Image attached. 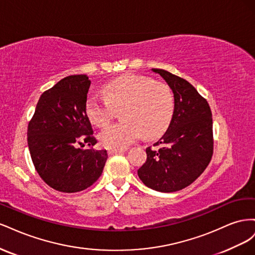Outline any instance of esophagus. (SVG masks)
Returning a JSON list of instances; mask_svg holds the SVG:
<instances>
[{
	"label": "esophagus",
	"instance_id": "obj_1",
	"mask_svg": "<svg viewBox=\"0 0 255 255\" xmlns=\"http://www.w3.org/2000/svg\"><path fill=\"white\" fill-rule=\"evenodd\" d=\"M126 151V149H111L109 150L110 155H115V154H120Z\"/></svg>",
	"mask_w": 255,
	"mask_h": 255
}]
</instances>
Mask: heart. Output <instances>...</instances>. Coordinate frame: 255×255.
<instances>
[{
    "label": "heart",
    "instance_id": "1",
    "mask_svg": "<svg viewBox=\"0 0 255 255\" xmlns=\"http://www.w3.org/2000/svg\"><path fill=\"white\" fill-rule=\"evenodd\" d=\"M106 99L90 96L85 112L92 125L104 128L112 121L115 111L122 109L121 122L103 129L99 140L105 148L125 149L139 138L152 139L169 127L174 111L171 90L148 76L126 74L107 83L103 88Z\"/></svg>",
    "mask_w": 255,
    "mask_h": 255
}]
</instances>
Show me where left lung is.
<instances>
[{
	"instance_id": "1",
	"label": "left lung",
	"mask_w": 255,
	"mask_h": 255,
	"mask_svg": "<svg viewBox=\"0 0 255 255\" xmlns=\"http://www.w3.org/2000/svg\"><path fill=\"white\" fill-rule=\"evenodd\" d=\"M152 70L171 88L174 111L167 132L153 144L155 148L145 149L146 160L137 173L145 186L173 192L196 181L210 164L214 150L212 112L189 82L163 69Z\"/></svg>"
}]
</instances>
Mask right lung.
<instances>
[{
    "instance_id": "obj_1",
    "label": "right lung",
    "mask_w": 255,
    "mask_h": 255,
    "mask_svg": "<svg viewBox=\"0 0 255 255\" xmlns=\"http://www.w3.org/2000/svg\"><path fill=\"white\" fill-rule=\"evenodd\" d=\"M85 74L70 75L45 90L27 128V143L38 174L50 187L78 192L90 187L107 159L97 143L85 112L90 87ZM85 144L86 149L78 148Z\"/></svg>"
}]
</instances>
